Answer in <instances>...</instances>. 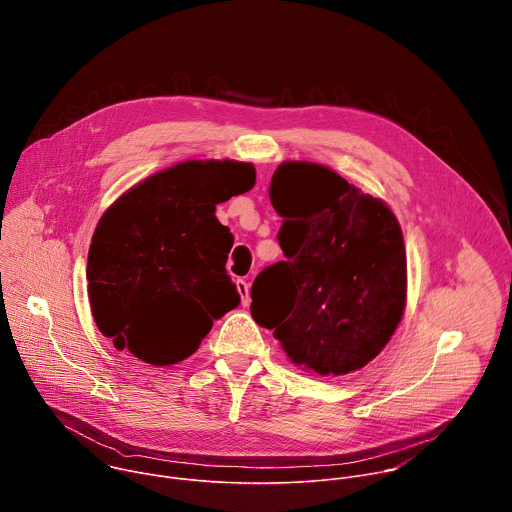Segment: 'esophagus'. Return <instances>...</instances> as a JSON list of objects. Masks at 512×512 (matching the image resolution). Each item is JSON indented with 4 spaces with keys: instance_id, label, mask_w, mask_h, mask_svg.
<instances>
[{
    "instance_id": "34e87169",
    "label": "esophagus",
    "mask_w": 512,
    "mask_h": 512,
    "mask_svg": "<svg viewBox=\"0 0 512 512\" xmlns=\"http://www.w3.org/2000/svg\"><path fill=\"white\" fill-rule=\"evenodd\" d=\"M237 289H239V294H241V304H243V306H249V302H251L249 283H247L245 279H239V281H237Z\"/></svg>"
}]
</instances>
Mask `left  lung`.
Returning <instances> with one entry per match:
<instances>
[{
    "label": "left lung",
    "instance_id": "8db88e82",
    "mask_svg": "<svg viewBox=\"0 0 512 512\" xmlns=\"http://www.w3.org/2000/svg\"><path fill=\"white\" fill-rule=\"evenodd\" d=\"M269 198L285 261L251 287L253 320L289 360L322 377L369 364L391 340L407 302V259L393 210L310 162L281 164Z\"/></svg>",
    "mask_w": 512,
    "mask_h": 512
}]
</instances>
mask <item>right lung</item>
<instances>
[{"label": "right lung", "mask_w": 512, "mask_h": 512, "mask_svg": "<svg viewBox=\"0 0 512 512\" xmlns=\"http://www.w3.org/2000/svg\"><path fill=\"white\" fill-rule=\"evenodd\" d=\"M255 186L253 164L190 160L119 196L95 229L87 279L93 318L117 350L168 367L196 352L241 296L216 204Z\"/></svg>", "instance_id": "add662e5"}]
</instances>
